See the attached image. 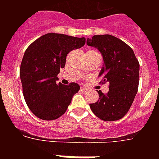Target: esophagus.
I'll list each match as a JSON object with an SVG mask.
<instances>
[{
    "label": "esophagus",
    "mask_w": 159,
    "mask_h": 159,
    "mask_svg": "<svg viewBox=\"0 0 159 159\" xmlns=\"http://www.w3.org/2000/svg\"><path fill=\"white\" fill-rule=\"evenodd\" d=\"M80 90H81V92H87V89H86L85 87H81V88H80Z\"/></svg>",
    "instance_id": "1"
}]
</instances>
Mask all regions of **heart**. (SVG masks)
Instances as JSON below:
<instances>
[{
	"label": "heart",
	"mask_w": 159,
	"mask_h": 159,
	"mask_svg": "<svg viewBox=\"0 0 159 159\" xmlns=\"http://www.w3.org/2000/svg\"><path fill=\"white\" fill-rule=\"evenodd\" d=\"M87 52H95V51L94 50H88ZM83 73H84V72H81V75H82Z\"/></svg>",
	"instance_id": "b5f03b06"
}]
</instances>
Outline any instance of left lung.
Instances as JSON below:
<instances>
[{"mask_svg":"<svg viewBox=\"0 0 159 159\" xmlns=\"http://www.w3.org/2000/svg\"><path fill=\"white\" fill-rule=\"evenodd\" d=\"M87 43L102 53L103 67L98 77L102 83H110L106 95L98 91L99 100L90 104L91 110L102 120H118L128 112L138 92L139 61L128 44L111 34L94 35Z\"/></svg>","mask_w":159,"mask_h":159,"instance_id":"obj_1","label":"left lung"}]
</instances>
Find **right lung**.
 Wrapping results in <instances>:
<instances>
[{
    "mask_svg": "<svg viewBox=\"0 0 159 159\" xmlns=\"http://www.w3.org/2000/svg\"><path fill=\"white\" fill-rule=\"evenodd\" d=\"M86 39L62 34L41 36L25 52L20 69L24 98L34 116L53 120L65 113L72 97L80 89L77 83L62 85L57 74L64 67L70 51L82 48Z\"/></svg>",
    "mask_w": 159,
    "mask_h": 159,
    "instance_id": "1",
    "label": "right lung"
}]
</instances>
